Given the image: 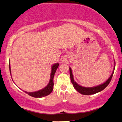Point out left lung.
Here are the masks:
<instances>
[{
  "label": "left lung",
  "instance_id": "obj_1",
  "mask_svg": "<svg viewBox=\"0 0 122 122\" xmlns=\"http://www.w3.org/2000/svg\"><path fill=\"white\" fill-rule=\"evenodd\" d=\"M69 69H70V76L71 81L72 85H73L74 87L75 88V89H76L78 92H79L80 93L82 94V95H93V94H95L96 93H98V92H99L100 91H102L103 89H104L107 86L109 85V84L111 80H112V75H113L115 68L114 69L113 72H112L111 76L109 77V79H107L105 82L103 83L102 84H100L99 86H96V87H82V86H79V84H77V83L74 81V80L71 69L70 67L69 68Z\"/></svg>",
  "mask_w": 122,
  "mask_h": 122
}]
</instances>
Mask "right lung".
<instances>
[{
	"instance_id": "add662e5",
	"label": "right lung",
	"mask_w": 122,
	"mask_h": 122,
	"mask_svg": "<svg viewBox=\"0 0 122 122\" xmlns=\"http://www.w3.org/2000/svg\"><path fill=\"white\" fill-rule=\"evenodd\" d=\"M59 66V64H54L53 66H52V72L51 74V79L49 82L48 84L46 86V87L41 90L38 91L36 92H27L26 91H24L26 93L28 94L29 95L31 96L34 97L36 98H41L43 97L46 96L50 95L53 89V86H54V83H53V78L54 75H55L56 71L57 69V67ZM10 74L11 75V72H10Z\"/></svg>"
}]
</instances>
